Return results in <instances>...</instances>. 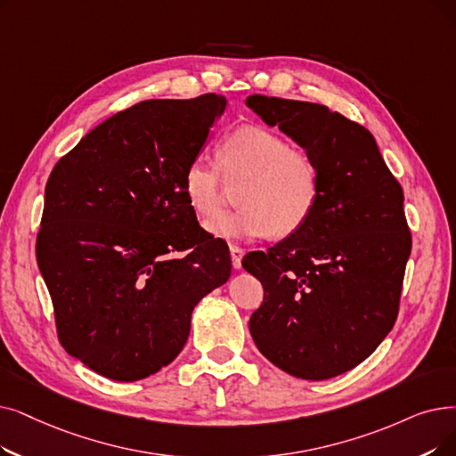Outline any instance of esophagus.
I'll list each match as a JSON object with an SVG mask.
<instances>
[{"label": "esophagus", "instance_id": "esophagus-1", "mask_svg": "<svg viewBox=\"0 0 456 456\" xmlns=\"http://www.w3.org/2000/svg\"><path fill=\"white\" fill-rule=\"evenodd\" d=\"M231 261H232V268L234 270H240L242 268V256H244V249L239 246H231Z\"/></svg>", "mask_w": 456, "mask_h": 456}]
</instances>
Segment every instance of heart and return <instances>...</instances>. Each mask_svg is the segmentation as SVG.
<instances>
[{
  "mask_svg": "<svg viewBox=\"0 0 456 456\" xmlns=\"http://www.w3.org/2000/svg\"><path fill=\"white\" fill-rule=\"evenodd\" d=\"M239 185L241 208L207 224L217 239H287L309 222L322 190L313 154L263 126L231 132L217 147V166L195 158L183 179L188 205L205 220L221 211L228 188Z\"/></svg>",
  "mask_w": 456,
  "mask_h": 456,
  "instance_id": "heart-1",
  "label": "heart"
}]
</instances>
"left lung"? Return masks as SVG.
<instances>
[{
  "label": "left lung",
  "mask_w": 456,
  "mask_h": 456,
  "mask_svg": "<svg viewBox=\"0 0 456 456\" xmlns=\"http://www.w3.org/2000/svg\"><path fill=\"white\" fill-rule=\"evenodd\" d=\"M246 104L313 154L322 186L298 232L244 256L265 289L251 338L285 372L333 379L369 358L397 321L411 251L403 188L372 134L345 115L265 94Z\"/></svg>",
  "instance_id": "1"
}]
</instances>
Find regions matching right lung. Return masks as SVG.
I'll list each match as a JSON object with an SVG mask.
<instances>
[{
	"instance_id": "right-lung-1",
	"label": "right lung",
	"mask_w": 456,
	"mask_h": 456,
	"mask_svg": "<svg viewBox=\"0 0 456 456\" xmlns=\"http://www.w3.org/2000/svg\"><path fill=\"white\" fill-rule=\"evenodd\" d=\"M224 110L216 93L143 101L93 128L50 173L37 263L59 343L106 379L134 382L169 365L197 302L229 280L224 244L183 190Z\"/></svg>"
}]
</instances>
